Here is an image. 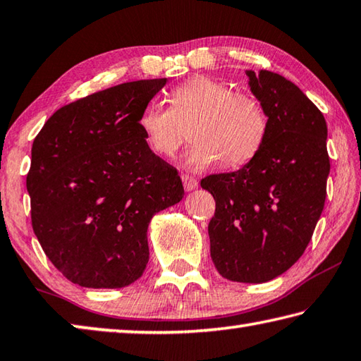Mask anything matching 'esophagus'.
<instances>
[{"mask_svg": "<svg viewBox=\"0 0 361 361\" xmlns=\"http://www.w3.org/2000/svg\"><path fill=\"white\" fill-rule=\"evenodd\" d=\"M181 180H183V186H185V191H188V192L194 191V189L199 186V181L189 175H183Z\"/></svg>", "mask_w": 361, "mask_h": 361, "instance_id": "esophagus-1", "label": "esophagus"}]
</instances>
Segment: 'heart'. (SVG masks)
<instances>
[{"mask_svg":"<svg viewBox=\"0 0 361 361\" xmlns=\"http://www.w3.org/2000/svg\"><path fill=\"white\" fill-rule=\"evenodd\" d=\"M139 128L148 148L162 158H172L186 140V128H191L194 143L186 164L202 170L222 159L228 167L251 161L264 145L268 120L254 96L233 93L226 83L197 75L172 91L170 106L149 102Z\"/></svg>","mask_w":361,"mask_h":361,"instance_id":"heart-1","label":"heart"}]
</instances>
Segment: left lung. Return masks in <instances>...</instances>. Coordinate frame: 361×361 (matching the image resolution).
I'll return each mask as SVG.
<instances>
[{
    "label": "left lung",
    "mask_w": 361,
    "mask_h": 361,
    "mask_svg": "<svg viewBox=\"0 0 361 361\" xmlns=\"http://www.w3.org/2000/svg\"><path fill=\"white\" fill-rule=\"evenodd\" d=\"M264 107V145L237 172L200 181L216 200L209 252L222 278L260 284L289 270L322 214L330 159L322 112L297 85L270 71H246Z\"/></svg>",
    "instance_id": "8db88e82"
}]
</instances>
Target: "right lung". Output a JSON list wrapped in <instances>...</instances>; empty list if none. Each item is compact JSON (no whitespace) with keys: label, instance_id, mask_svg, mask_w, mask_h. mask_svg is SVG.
<instances>
[{"label":"right lung","instance_id":"add662e5","mask_svg":"<svg viewBox=\"0 0 361 361\" xmlns=\"http://www.w3.org/2000/svg\"><path fill=\"white\" fill-rule=\"evenodd\" d=\"M166 82H128L71 102L32 142V231L71 283L133 284L148 264L149 221L185 195L180 175L148 148L139 128Z\"/></svg>","mask_w":361,"mask_h":361}]
</instances>
